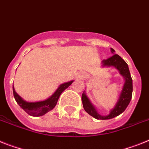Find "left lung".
<instances>
[{
  "mask_svg": "<svg viewBox=\"0 0 149 149\" xmlns=\"http://www.w3.org/2000/svg\"><path fill=\"white\" fill-rule=\"evenodd\" d=\"M111 52L114 53V49H111ZM102 64L104 66H114V67H115L117 69L119 70L120 74L124 76V78H125V83H124V87H123L120 96L116 105H115V107L111 110L109 115L102 116V115L98 114L96 109L93 107L92 104L90 103L88 98L84 93L82 94L81 100H82L84 109L90 115H91L96 119H98V120H108V119H111V118L118 116L122 112H124L128 106L131 100L132 93H133V80H132L127 62L118 54H114L111 57L108 58L107 59H104L102 61Z\"/></svg>",
  "mask_w": 149,
  "mask_h": 149,
  "instance_id": "obj_1",
  "label": "left lung"
}]
</instances>
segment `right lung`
Returning a JSON list of instances; mask_svg holds the SVG:
<instances>
[{
    "instance_id": "1",
    "label": "right lung",
    "mask_w": 149,
    "mask_h": 149,
    "mask_svg": "<svg viewBox=\"0 0 149 149\" xmlns=\"http://www.w3.org/2000/svg\"><path fill=\"white\" fill-rule=\"evenodd\" d=\"M72 82H73V81L61 84L59 88L56 90V92L50 97L48 98L47 100H44V101L37 102H28L24 101L16 93L15 90H14V87H13V96L16 102L27 114L33 117L42 116V115L45 114L46 113H47L48 111H51L52 109L55 107L61 93L66 88H68L70 85L72 84Z\"/></svg>"
}]
</instances>
